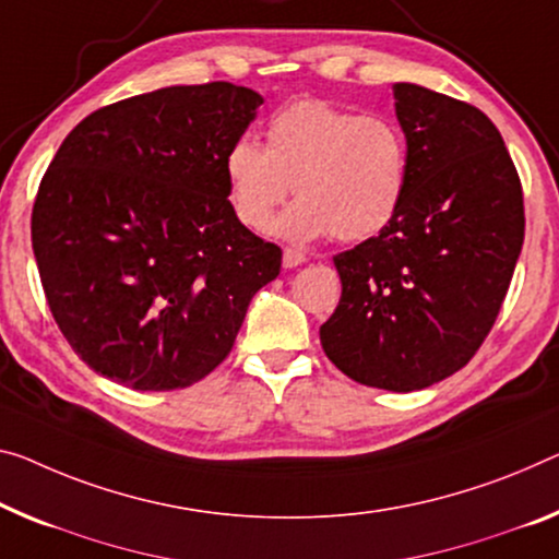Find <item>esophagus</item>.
Wrapping results in <instances>:
<instances>
[{
  "mask_svg": "<svg viewBox=\"0 0 559 559\" xmlns=\"http://www.w3.org/2000/svg\"><path fill=\"white\" fill-rule=\"evenodd\" d=\"M305 262H307V254L295 250V247H287L285 254H282V264H285L287 270L299 267V264H305Z\"/></svg>",
  "mask_w": 559,
  "mask_h": 559,
  "instance_id": "1",
  "label": "esophagus"
}]
</instances>
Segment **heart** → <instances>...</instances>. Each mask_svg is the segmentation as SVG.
Listing matches in <instances>:
<instances>
[{
	"label": "heart",
	"mask_w": 559,
	"mask_h": 559,
	"mask_svg": "<svg viewBox=\"0 0 559 559\" xmlns=\"http://www.w3.org/2000/svg\"><path fill=\"white\" fill-rule=\"evenodd\" d=\"M225 175L245 227H267L292 185L297 202L274 227L282 237L307 242L330 231L355 242L388 227L405 200L407 140L384 115L305 99L270 119L264 150L231 144Z\"/></svg>",
	"instance_id": "heart-1"
}]
</instances>
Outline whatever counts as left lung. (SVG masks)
Listing matches in <instances>:
<instances>
[{"mask_svg": "<svg viewBox=\"0 0 559 559\" xmlns=\"http://www.w3.org/2000/svg\"><path fill=\"white\" fill-rule=\"evenodd\" d=\"M407 187L380 235L332 257L342 297L320 328L330 362L412 392L465 367L500 314L525 239L514 162L485 111L394 84Z\"/></svg>", "mask_w": 559, "mask_h": 559, "instance_id": "left-lung-1", "label": "left lung"}]
</instances>
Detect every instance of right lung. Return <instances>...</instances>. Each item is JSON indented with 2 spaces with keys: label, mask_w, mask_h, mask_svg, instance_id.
I'll return each mask as SVG.
<instances>
[{
  "label": "right lung",
  "mask_w": 559,
  "mask_h": 559,
  "mask_svg": "<svg viewBox=\"0 0 559 559\" xmlns=\"http://www.w3.org/2000/svg\"><path fill=\"white\" fill-rule=\"evenodd\" d=\"M260 105L229 82L136 94L84 117L49 162L32 250L59 332L97 374L190 388L280 274V247L227 200V152Z\"/></svg>",
  "instance_id": "right-lung-1"
}]
</instances>
